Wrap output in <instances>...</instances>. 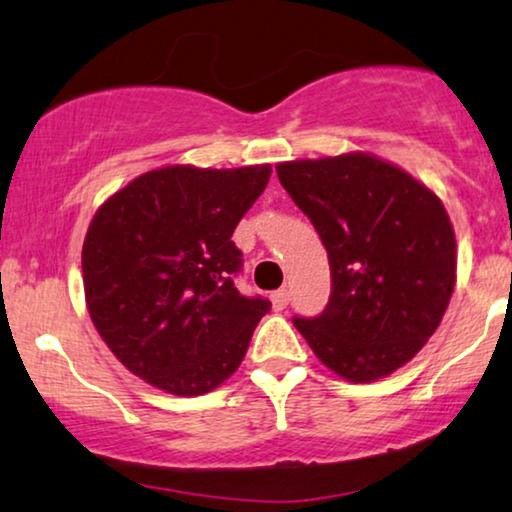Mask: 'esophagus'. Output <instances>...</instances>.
Segmentation results:
<instances>
[{"mask_svg":"<svg viewBox=\"0 0 512 512\" xmlns=\"http://www.w3.org/2000/svg\"><path fill=\"white\" fill-rule=\"evenodd\" d=\"M271 304H274L276 311H283L285 306L290 304V290H276L274 295H271Z\"/></svg>","mask_w":512,"mask_h":512,"instance_id":"34e87169","label":"esophagus"}]
</instances>
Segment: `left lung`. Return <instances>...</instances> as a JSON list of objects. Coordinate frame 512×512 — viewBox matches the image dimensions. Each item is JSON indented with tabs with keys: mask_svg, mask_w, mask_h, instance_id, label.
<instances>
[{
	"mask_svg": "<svg viewBox=\"0 0 512 512\" xmlns=\"http://www.w3.org/2000/svg\"><path fill=\"white\" fill-rule=\"evenodd\" d=\"M276 173L330 260L325 309L292 318L320 363L353 384L410 363L456 281L454 229L438 196L370 154L278 163Z\"/></svg>",
	"mask_w": 512,
	"mask_h": 512,
	"instance_id": "obj_1",
	"label": "left lung"
}]
</instances>
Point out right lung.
Instances as JSON below:
<instances>
[{
	"label": "right lung",
	"instance_id": "add662e5",
	"mask_svg": "<svg viewBox=\"0 0 512 512\" xmlns=\"http://www.w3.org/2000/svg\"><path fill=\"white\" fill-rule=\"evenodd\" d=\"M269 177V166H166L95 213L81 250L88 313L140 379L201 395L241 365L271 302L236 290L243 252L231 234Z\"/></svg>",
	"mask_w": 512,
	"mask_h": 512
}]
</instances>
